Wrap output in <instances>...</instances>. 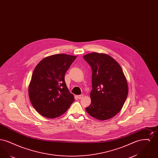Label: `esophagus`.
Instances as JSON below:
<instances>
[{"label":"esophagus","mask_w":158,"mask_h":158,"mask_svg":"<svg viewBox=\"0 0 158 158\" xmlns=\"http://www.w3.org/2000/svg\"><path fill=\"white\" fill-rule=\"evenodd\" d=\"M83 95H79L77 96V98L78 99H81L83 98Z\"/></svg>","instance_id":"1"}]
</instances>
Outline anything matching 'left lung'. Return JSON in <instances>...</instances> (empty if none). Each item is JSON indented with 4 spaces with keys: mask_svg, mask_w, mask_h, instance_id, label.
<instances>
[{
    "mask_svg": "<svg viewBox=\"0 0 158 158\" xmlns=\"http://www.w3.org/2000/svg\"><path fill=\"white\" fill-rule=\"evenodd\" d=\"M83 59L92 71L91 104L86 110L99 120L111 118L120 111L127 99L126 76L118 63L108 54L89 53Z\"/></svg>",
    "mask_w": 158,
    "mask_h": 158,
    "instance_id": "obj_1",
    "label": "left lung"
}]
</instances>
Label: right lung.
I'll list each match as a JSON object with an SVG mask.
<instances>
[{"label":"right lung","instance_id":"obj_1","mask_svg":"<svg viewBox=\"0 0 158 158\" xmlns=\"http://www.w3.org/2000/svg\"><path fill=\"white\" fill-rule=\"evenodd\" d=\"M76 56L58 54L41 60L32 73L28 94L38 113L48 118L65 113L75 101L68 89L64 76Z\"/></svg>","mask_w":158,"mask_h":158}]
</instances>
